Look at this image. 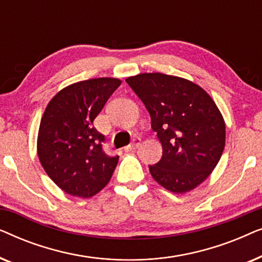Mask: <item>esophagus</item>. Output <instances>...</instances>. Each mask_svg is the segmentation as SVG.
Here are the masks:
<instances>
[{"label":"esophagus","mask_w":262,"mask_h":262,"mask_svg":"<svg viewBox=\"0 0 262 262\" xmlns=\"http://www.w3.org/2000/svg\"><path fill=\"white\" fill-rule=\"evenodd\" d=\"M139 145H141V138H135L134 141H132L131 144H128L127 146H125L124 150H125V151H131V150L137 149Z\"/></svg>","instance_id":"34e87169"}]
</instances>
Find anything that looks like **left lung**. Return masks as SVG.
<instances>
[{"label":"left lung","instance_id":"8db88e82","mask_svg":"<svg viewBox=\"0 0 262 262\" xmlns=\"http://www.w3.org/2000/svg\"><path fill=\"white\" fill-rule=\"evenodd\" d=\"M151 118L162 159L149 170L173 193L194 189L212 173L225 145L223 116L211 96L186 78L145 73L126 78Z\"/></svg>","mask_w":262,"mask_h":262}]
</instances>
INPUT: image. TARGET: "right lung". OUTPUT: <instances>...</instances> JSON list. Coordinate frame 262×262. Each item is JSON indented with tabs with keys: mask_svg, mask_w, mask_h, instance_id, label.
Returning <instances> with one entry per match:
<instances>
[{
	"mask_svg": "<svg viewBox=\"0 0 262 262\" xmlns=\"http://www.w3.org/2000/svg\"><path fill=\"white\" fill-rule=\"evenodd\" d=\"M120 84L113 77L76 82L46 106L38 132V157L46 174L68 194L91 198L112 178L119 156L103 151L105 136L93 121Z\"/></svg>",
	"mask_w": 262,
	"mask_h": 262,
	"instance_id": "obj_1",
	"label": "right lung"
}]
</instances>
